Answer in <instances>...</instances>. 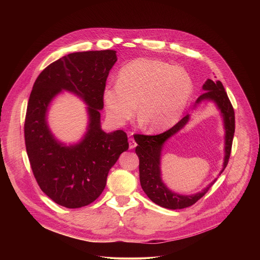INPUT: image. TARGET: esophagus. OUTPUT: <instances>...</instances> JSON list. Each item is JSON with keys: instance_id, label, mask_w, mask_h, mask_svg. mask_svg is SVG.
Masks as SVG:
<instances>
[{"instance_id": "obj_1", "label": "esophagus", "mask_w": 260, "mask_h": 260, "mask_svg": "<svg viewBox=\"0 0 260 260\" xmlns=\"http://www.w3.org/2000/svg\"><path fill=\"white\" fill-rule=\"evenodd\" d=\"M129 149H134L136 147V142H135V140H134V138H129Z\"/></svg>"}]
</instances>
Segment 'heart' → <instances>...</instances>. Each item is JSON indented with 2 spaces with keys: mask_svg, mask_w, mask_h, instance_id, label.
<instances>
[{
  "mask_svg": "<svg viewBox=\"0 0 260 260\" xmlns=\"http://www.w3.org/2000/svg\"><path fill=\"white\" fill-rule=\"evenodd\" d=\"M192 91V80L182 67L139 58L120 69L117 84L105 86L102 98L115 125L130 120L137 104L143 126L151 133H162L179 122Z\"/></svg>",
  "mask_w": 260,
  "mask_h": 260,
  "instance_id": "obj_1",
  "label": "heart"
}]
</instances>
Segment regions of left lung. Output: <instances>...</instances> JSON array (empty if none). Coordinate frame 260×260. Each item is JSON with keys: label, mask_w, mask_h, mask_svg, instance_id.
<instances>
[{"label": "left lung", "mask_w": 260, "mask_h": 260, "mask_svg": "<svg viewBox=\"0 0 260 260\" xmlns=\"http://www.w3.org/2000/svg\"><path fill=\"white\" fill-rule=\"evenodd\" d=\"M202 89L204 93L197 98L193 109H195L200 103L204 101H209L216 106L222 117L225 133L224 158L222 169L219 172L220 175L227 166L231 152L232 140L235 130L234 110L220 81H213L211 79H207L206 82L203 84ZM189 120L190 114H187L174 127L162 134L155 136L136 134L134 136V139L138 144L135 149V152L139 158V176L141 187L151 201L167 209H183L193 205L201 197L204 196L209 188L217 180V178H215L203 190L191 195L179 194L170 190L162 180L161 156L164 145L171 137L176 135L181 129L185 127Z\"/></svg>", "instance_id": "left-lung-1"}]
</instances>
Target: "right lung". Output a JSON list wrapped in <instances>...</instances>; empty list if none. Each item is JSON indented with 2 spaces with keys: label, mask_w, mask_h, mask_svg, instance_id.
<instances>
[{
  "label": "right lung",
  "mask_w": 260,
  "mask_h": 260,
  "mask_svg": "<svg viewBox=\"0 0 260 260\" xmlns=\"http://www.w3.org/2000/svg\"><path fill=\"white\" fill-rule=\"evenodd\" d=\"M116 61L114 50L71 53L49 65L34 83L24 127L27 154L40 188L61 206L79 208L95 201L112 166L129 148L124 131L101 128L102 93ZM64 90L83 100L88 116L85 134L69 146L47 124L49 105Z\"/></svg>",
  "instance_id": "1"
}]
</instances>
